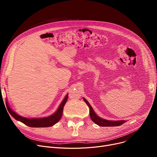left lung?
Returning a JSON list of instances; mask_svg holds the SVG:
<instances>
[{"mask_svg": "<svg viewBox=\"0 0 157 157\" xmlns=\"http://www.w3.org/2000/svg\"><path fill=\"white\" fill-rule=\"evenodd\" d=\"M83 100L90 108V118H91L92 120L94 123H95L97 125H99L101 127H117V126H120V125H122L123 123H124L125 122H126V121H125V120L110 121V120H105V119H103V118L98 117L97 115L95 114V113L94 112V111L92 108V107L90 105L89 102L85 99V98H83Z\"/></svg>", "mask_w": 157, "mask_h": 157, "instance_id": "1", "label": "left lung"}]
</instances>
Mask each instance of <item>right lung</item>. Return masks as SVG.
<instances>
[{"mask_svg": "<svg viewBox=\"0 0 157 157\" xmlns=\"http://www.w3.org/2000/svg\"><path fill=\"white\" fill-rule=\"evenodd\" d=\"M67 98H68V94L66 95L64 99L60 104L59 108H58L57 111L54 114H53L49 117H45V118H27L25 117H22L20 116V115H18V114H16L14 111H13L10 108V107L9 106V105H8L7 102L6 103L8 111H9V113L16 120H18L22 122L23 123H24L25 125L31 127H48L54 125L55 123H56L60 120L62 116L63 107L66 102L67 101Z\"/></svg>", "mask_w": 157, "mask_h": 157, "instance_id": "right-lung-1", "label": "right lung"}]
</instances>
